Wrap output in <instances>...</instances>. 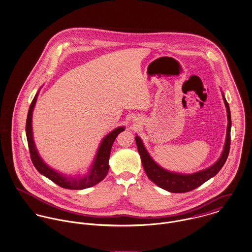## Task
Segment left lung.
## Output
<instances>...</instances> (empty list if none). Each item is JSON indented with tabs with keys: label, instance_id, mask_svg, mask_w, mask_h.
Masks as SVG:
<instances>
[{
	"label": "left lung",
	"instance_id": "1",
	"mask_svg": "<svg viewBox=\"0 0 252 252\" xmlns=\"http://www.w3.org/2000/svg\"><path fill=\"white\" fill-rule=\"evenodd\" d=\"M222 98L226 107L227 119H228L225 143L220 159L217 160V162H215L212 166L208 167L206 169L200 170L192 174H180V173H174V172L165 170L162 167H160L156 161H154V160L151 158V156L149 155V153L147 152V150L145 149L141 139L136 136L137 150L140 155L143 168L148 178L152 182H154L161 189L170 192H175V193L187 192L205 183L221 169V167L223 166L228 157L229 150H230V131H231V114H230L228 103L223 94H222Z\"/></svg>",
	"mask_w": 252,
	"mask_h": 252
}]
</instances>
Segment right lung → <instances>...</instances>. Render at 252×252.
<instances>
[{"label": "right lung", "mask_w": 252, "mask_h": 252, "mask_svg": "<svg viewBox=\"0 0 252 252\" xmlns=\"http://www.w3.org/2000/svg\"><path fill=\"white\" fill-rule=\"evenodd\" d=\"M38 92L35 94L27 116V122H26V135L27 140L29 144V150L31 154V159L34 165V167L38 170L39 173L46 176L48 179L57 184L58 186L69 189H83L92 187L96 184L101 182L108 174L109 171V159L110 154L112 150L113 143L115 140L118 134L123 132L125 130L124 127H118L112 131L110 134H108L106 137L103 138L98 150L94 161L92 163V168L90 172L86 176H79V177H71V176H64L56 170L52 169L50 166H48L45 162L40 158L32 137V111L35 106V102L37 99Z\"/></svg>", "instance_id": "add662e5"}]
</instances>
